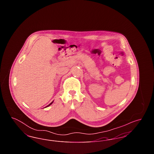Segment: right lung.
Returning a JSON list of instances; mask_svg holds the SVG:
<instances>
[{"label": "right lung", "instance_id": "obj_1", "mask_svg": "<svg viewBox=\"0 0 154 154\" xmlns=\"http://www.w3.org/2000/svg\"><path fill=\"white\" fill-rule=\"evenodd\" d=\"M52 103H53V102H52L51 103H50V104H48V106H46V107H48V106H50V105H51V104H52Z\"/></svg>", "mask_w": 154, "mask_h": 154}]
</instances>
